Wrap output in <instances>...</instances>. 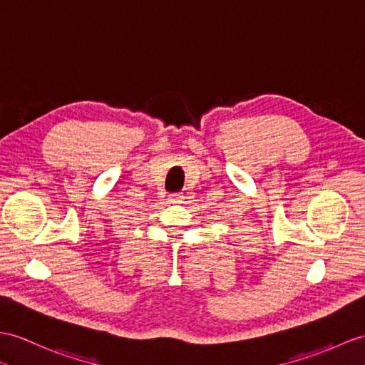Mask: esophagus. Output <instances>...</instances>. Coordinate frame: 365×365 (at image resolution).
Returning <instances> with one entry per match:
<instances>
[{"label":"esophagus","instance_id":"esophagus-1","mask_svg":"<svg viewBox=\"0 0 365 365\" xmlns=\"http://www.w3.org/2000/svg\"><path fill=\"white\" fill-rule=\"evenodd\" d=\"M181 200H182L181 193H170V195H168V201H170V202H180Z\"/></svg>","mask_w":365,"mask_h":365}]
</instances>
